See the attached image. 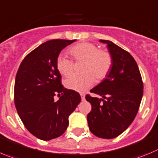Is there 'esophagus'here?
I'll use <instances>...</instances> for the list:
<instances>
[{
	"mask_svg": "<svg viewBox=\"0 0 158 158\" xmlns=\"http://www.w3.org/2000/svg\"><path fill=\"white\" fill-rule=\"evenodd\" d=\"M80 95H81V97L82 100H85V94H84V93H81Z\"/></svg>",
	"mask_w": 158,
	"mask_h": 158,
	"instance_id": "esophagus-1",
	"label": "esophagus"
}]
</instances>
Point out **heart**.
<instances>
[{
    "label": "heart",
    "mask_w": 158,
    "mask_h": 158,
    "mask_svg": "<svg viewBox=\"0 0 158 158\" xmlns=\"http://www.w3.org/2000/svg\"><path fill=\"white\" fill-rule=\"evenodd\" d=\"M69 54L76 60H83L82 73H76L66 79L65 86L71 90L83 92L90 88L95 80L100 81L110 73L112 66V57L106 50H98L92 43L83 42L69 49ZM58 71L65 77L73 72V62L65 55L60 54L56 59Z\"/></svg>",
    "instance_id": "obj_1"
}]
</instances>
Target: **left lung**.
<instances>
[{
    "label": "left lung",
    "mask_w": 158,
    "mask_h": 158,
    "mask_svg": "<svg viewBox=\"0 0 158 158\" xmlns=\"http://www.w3.org/2000/svg\"><path fill=\"white\" fill-rule=\"evenodd\" d=\"M106 44L112 57V66L102 81L90 91L101 98L89 95L85 99L92 105L87 116L91 132L102 139L121 135L135 119L143 94V85L138 65L128 52L110 40Z\"/></svg>",
    "instance_id": "left-lung-1"
}]
</instances>
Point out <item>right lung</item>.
Listing matches in <instances>:
<instances>
[{
	"mask_svg": "<svg viewBox=\"0 0 158 158\" xmlns=\"http://www.w3.org/2000/svg\"><path fill=\"white\" fill-rule=\"evenodd\" d=\"M76 40H51L29 53L20 64L15 81V104L27 129L40 139L62 135L69 116L81 100L79 93L65 89L56 68L60 52ZM62 94L56 102L54 96Z\"/></svg>",
	"mask_w": 158,
	"mask_h": 158,
	"instance_id": "1",
	"label": "right lung"
}]
</instances>
